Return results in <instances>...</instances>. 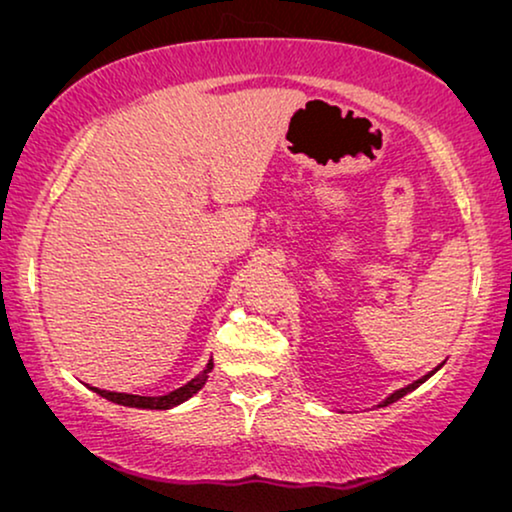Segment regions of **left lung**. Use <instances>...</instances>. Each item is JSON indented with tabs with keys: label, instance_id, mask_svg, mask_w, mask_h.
Returning <instances> with one entry per match:
<instances>
[{
	"label": "left lung",
	"instance_id": "left-lung-1",
	"mask_svg": "<svg viewBox=\"0 0 512 512\" xmlns=\"http://www.w3.org/2000/svg\"><path fill=\"white\" fill-rule=\"evenodd\" d=\"M438 368H440V366H438ZM438 368H436V370H438ZM436 370H433V373H436ZM433 373H429V375H424V377H422V380L412 382V384H410V387H405V389H398V391H396V394H391V396L387 398V401H384V405L394 403V401H398V398H403L405 394H408V391H412V389H417V387H419V384H422V382H426V380H429V377H431Z\"/></svg>",
	"mask_w": 512,
	"mask_h": 512
}]
</instances>
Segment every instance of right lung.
<instances>
[{
  "label": "right lung",
  "mask_w": 512,
  "mask_h": 512,
  "mask_svg": "<svg viewBox=\"0 0 512 512\" xmlns=\"http://www.w3.org/2000/svg\"><path fill=\"white\" fill-rule=\"evenodd\" d=\"M214 363L209 361L207 368L202 370V373L191 380L184 387L170 391V394L165 396H135V394H118V391H107V389H97V387H90L95 391V394H100L107 398L111 403H118V405H128V408H144V410H167V408H174V405L184 403L186 398H191L195 391L202 389V384L207 382V373H212Z\"/></svg>",
  "instance_id": "1"
}]
</instances>
